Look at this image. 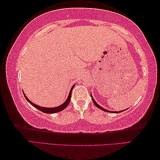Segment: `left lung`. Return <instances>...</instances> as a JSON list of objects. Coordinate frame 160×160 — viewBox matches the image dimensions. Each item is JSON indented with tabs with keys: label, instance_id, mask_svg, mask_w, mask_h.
Returning a JSON list of instances; mask_svg holds the SVG:
<instances>
[{
	"label": "left lung",
	"instance_id": "1",
	"mask_svg": "<svg viewBox=\"0 0 160 160\" xmlns=\"http://www.w3.org/2000/svg\"><path fill=\"white\" fill-rule=\"evenodd\" d=\"M91 98H92V101H93V103H94V105H95V106L97 107V108H100L101 110H102V111H106V112H112V111H108V110H106V109H105V108H103V107H101V106H99V105L96 103V102L95 101V100H94L93 99V96H92V95H91ZM126 110V109H125ZM118 112H122V111H118ZM118 111H112V112H115V113H117V112H118Z\"/></svg>",
	"mask_w": 160,
	"mask_h": 160
}]
</instances>
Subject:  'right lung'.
Instances as JSON below:
<instances>
[{"label": "right lung", "instance_id": "1", "mask_svg": "<svg viewBox=\"0 0 160 160\" xmlns=\"http://www.w3.org/2000/svg\"><path fill=\"white\" fill-rule=\"evenodd\" d=\"M74 85L72 86V88H71L70 92H69V96H68L67 101H65L64 103H62V105H60V106H57V107H54V108H45V107L39 106H38V105L33 103L32 102H31L30 100H29V99L27 98V96H26V95H25L24 93H23V94H24V96L25 97V98L27 99V101L29 102V103H30L31 105H32V106L35 107V108H36L37 109L40 110V111L43 112H45V113H49V114L54 113V112H57L62 111V110L65 109L68 106V105H69V102H70V100H71V96H72V91L73 88H74Z\"/></svg>", "mask_w": 160, "mask_h": 160}]
</instances>
